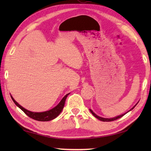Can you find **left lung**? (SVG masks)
Wrapping results in <instances>:
<instances>
[{
    "label": "left lung",
    "mask_w": 151,
    "mask_h": 151,
    "mask_svg": "<svg viewBox=\"0 0 151 151\" xmlns=\"http://www.w3.org/2000/svg\"><path fill=\"white\" fill-rule=\"evenodd\" d=\"M136 106V105H135ZM135 106L133 107V108H132L131 110H130V111H131V110H132L133 109L134 107H135ZM90 111H91V112L92 114H93V115L94 116V117H96V119H98L99 120H100V121H103V122H110V121H115V120H117V119H120V118H121L122 116H123L125 114H121V115H120V116H116V117H114V118H112V119H105V118H102V117H100V116H97L96 114H95V113H94L93 112V111H92V110H91L90 109Z\"/></svg>",
    "instance_id": "1"
}]
</instances>
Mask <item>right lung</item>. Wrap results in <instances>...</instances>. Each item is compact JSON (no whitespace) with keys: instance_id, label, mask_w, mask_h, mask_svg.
<instances>
[{"instance_id":"right-lung-1","label":"right lung","mask_w":151,"mask_h":151,"mask_svg":"<svg viewBox=\"0 0 151 151\" xmlns=\"http://www.w3.org/2000/svg\"><path fill=\"white\" fill-rule=\"evenodd\" d=\"M68 94H69V93L66 94V95L63 97L62 100L60 101V103H58V105L56 106L55 108L50 110V111L42 112H34L27 111V109H24L23 107L18 104L12 96H11V99H12V101H13L14 104H16L18 107H19V108L21 109L28 116H29L30 118L36 120V121H51V120L55 119L56 117H57L58 115H59V114L60 113L61 111H62L64 106H65L66 99Z\"/></svg>"}]
</instances>
